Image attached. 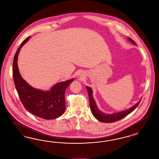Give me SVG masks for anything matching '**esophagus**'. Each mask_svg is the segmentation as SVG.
<instances>
[{
	"instance_id": "obj_1",
	"label": "esophagus",
	"mask_w": 159,
	"mask_h": 159,
	"mask_svg": "<svg viewBox=\"0 0 159 159\" xmlns=\"http://www.w3.org/2000/svg\"><path fill=\"white\" fill-rule=\"evenodd\" d=\"M78 77H79V78H80V79H82V77H83V75L80 74V75H79Z\"/></svg>"
}]
</instances>
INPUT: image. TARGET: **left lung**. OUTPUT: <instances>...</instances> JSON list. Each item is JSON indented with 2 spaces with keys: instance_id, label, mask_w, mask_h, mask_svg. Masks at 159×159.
Wrapping results in <instances>:
<instances>
[{
  "instance_id": "1",
  "label": "left lung",
  "mask_w": 159,
  "mask_h": 159,
  "mask_svg": "<svg viewBox=\"0 0 159 159\" xmlns=\"http://www.w3.org/2000/svg\"><path fill=\"white\" fill-rule=\"evenodd\" d=\"M128 41H129L130 43L136 45V43H135V41L132 39L128 38ZM87 90L89 94V102H90V107L92 111V114L96 118L97 120L105 122V123H111L116 122L117 120H120L121 119L124 118L126 116L129 114L133 111H134L135 108L138 106L142 98H140L139 101H138L135 105L130 107V108L128 110H125L123 111L117 112L116 113H113L111 114H107L105 112H103L102 111L100 110L98 108L97 106L96 101L94 100L93 97V90L90 87L86 86Z\"/></svg>"
}]
</instances>
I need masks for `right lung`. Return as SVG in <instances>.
Here are the masks:
<instances>
[{"mask_svg":"<svg viewBox=\"0 0 159 159\" xmlns=\"http://www.w3.org/2000/svg\"><path fill=\"white\" fill-rule=\"evenodd\" d=\"M30 39V36L24 39L15 53L13 64L15 87L20 100L27 111L45 120L55 119L62 116L66 110L65 92L74 78L59 82L47 91L31 86L21 77L17 64L20 49Z\"/></svg>","mask_w":159,"mask_h":159,"instance_id":"right-lung-1","label":"right lung"}]
</instances>
